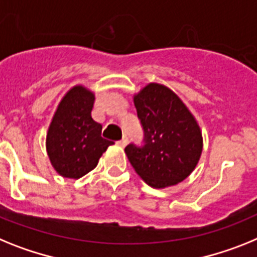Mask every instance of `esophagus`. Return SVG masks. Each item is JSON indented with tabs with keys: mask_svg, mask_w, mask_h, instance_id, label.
Returning a JSON list of instances; mask_svg holds the SVG:
<instances>
[{
	"mask_svg": "<svg viewBox=\"0 0 257 257\" xmlns=\"http://www.w3.org/2000/svg\"><path fill=\"white\" fill-rule=\"evenodd\" d=\"M126 144H128V137H126V136H124V137H122L121 140L117 142V145H119V146H121V147H125Z\"/></svg>",
	"mask_w": 257,
	"mask_h": 257,
	"instance_id": "esophagus-1",
	"label": "esophagus"
}]
</instances>
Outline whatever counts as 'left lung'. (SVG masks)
Masks as SVG:
<instances>
[{"label": "left lung", "instance_id": "obj_1", "mask_svg": "<svg viewBox=\"0 0 257 257\" xmlns=\"http://www.w3.org/2000/svg\"><path fill=\"white\" fill-rule=\"evenodd\" d=\"M144 128L141 147H125L132 167L149 186H173L195 169L203 149L199 125L175 91L150 82L133 97Z\"/></svg>", "mask_w": 257, "mask_h": 257}]
</instances>
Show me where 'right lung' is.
Here are the masks:
<instances>
[{
    "label": "right lung",
    "instance_id": "right-lung-1",
    "mask_svg": "<svg viewBox=\"0 0 257 257\" xmlns=\"http://www.w3.org/2000/svg\"><path fill=\"white\" fill-rule=\"evenodd\" d=\"M94 93L82 85L67 91L55 111L46 135L51 166L61 176L80 178L97 167L113 142L102 138V125L91 117Z\"/></svg>",
    "mask_w": 257,
    "mask_h": 257
}]
</instances>
